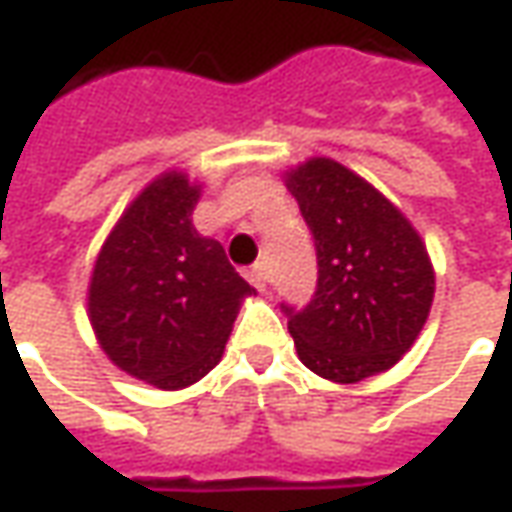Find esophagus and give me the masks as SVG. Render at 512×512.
Instances as JSON below:
<instances>
[{"instance_id": "1", "label": "esophagus", "mask_w": 512, "mask_h": 512, "mask_svg": "<svg viewBox=\"0 0 512 512\" xmlns=\"http://www.w3.org/2000/svg\"><path fill=\"white\" fill-rule=\"evenodd\" d=\"M249 283L255 285L257 291H263V294L269 291V271H266V266H263V263H257L255 269L249 271Z\"/></svg>"}]
</instances>
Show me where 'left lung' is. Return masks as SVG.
<instances>
[{"label": "left lung", "mask_w": 512, "mask_h": 512, "mask_svg": "<svg viewBox=\"0 0 512 512\" xmlns=\"http://www.w3.org/2000/svg\"><path fill=\"white\" fill-rule=\"evenodd\" d=\"M314 235V300L283 305L311 373L358 384L387 373L415 344L434 300V266L417 229L381 190L328 156L285 170Z\"/></svg>", "instance_id": "left-lung-1"}]
</instances>
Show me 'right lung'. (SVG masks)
<instances>
[{
  "label": "right lung",
  "instance_id": "add662e5",
  "mask_svg": "<svg viewBox=\"0 0 512 512\" xmlns=\"http://www.w3.org/2000/svg\"><path fill=\"white\" fill-rule=\"evenodd\" d=\"M201 184L165 170L114 224L89 280V322L123 373L159 389L201 381L224 356L241 302L255 288L224 246L198 235Z\"/></svg>",
  "mask_w": 512,
  "mask_h": 512
}]
</instances>
